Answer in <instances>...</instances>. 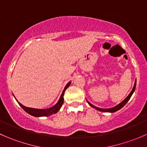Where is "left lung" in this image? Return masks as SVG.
I'll use <instances>...</instances> for the list:
<instances>
[{
	"label": "left lung",
	"mask_w": 147,
	"mask_h": 147,
	"mask_svg": "<svg viewBox=\"0 0 147 147\" xmlns=\"http://www.w3.org/2000/svg\"><path fill=\"white\" fill-rule=\"evenodd\" d=\"M135 88H136V81H135V83H134V87H133L132 90H131V92L129 93V94L128 96H127V97H126V99H124V100H123L122 102H120V103L119 104V105H117V106L114 107H112V108H109V109H102V108H99V107H97L94 106L93 105H92L91 103H90L88 101H87V102H88L89 105H90L91 107H92L93 108H94L95 109H97V110H99L100 111V112H111V113H112V112H117V111H118L119 109H121V108L123 107L124 106V105L127 104V102L129 100V99L131 98V95H132V94L134 93V90H135Z\"/></svg>",
	"instance_id": "8db88e82"
}]
</instances>
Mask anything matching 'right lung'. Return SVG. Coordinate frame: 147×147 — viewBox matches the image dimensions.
<instances>
[{
	"label": "right lung",
	"instance_id": "1",
	"mask_svg": "<svg viewBox=\"0 0 147 147\" xmlns=\"http://www.w3.org/2000/svg\"><path fill=\"white\" fill-rule=\"evenodd\" d=\"M70 83L71 82H69L66 84L64 90H63V92H62L61 96H60V99H59L58 102H57V104H56L55 105H54V106L50 108H47V109H35V108L27 107L24 106V105H23L22 104H20V102H18L19 105H20L27 113L32 115V116L37 117H39L50 116V115H53V114H56L60 109V108H61L62 105H63V102H64L63 96H64L65 91L67 90V88L69 87Z\"/></svg>",
	"mask_w": 147,
	"mask_h": 147
}]
</instances>
